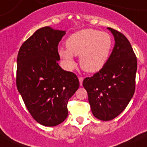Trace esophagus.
Listing matches in <instances>:
<instances>
[{
  "label": "esophagus",
  "instance_id": "34e87169",
  "mask_svg": "<svg viewBox=\"0 0 147 147\" xmlns=\"http://www.w3.org/2000/svg\"><path fill=\"white\" fill-rule=\"evenodd\" d=\"M83 79H84V78H83L82 77H78V80H79V83H80V85H82Z\"/></svg>",
  "mask_w": 147,
  "mask_h": 147
}]
</instances>
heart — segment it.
<instances>
[{
	"label": "heart",
	"mask_w": 147,
	"mask_h": 147,
	"mask_svg": "<svg viewBox=\"0 0 147 147\" xmlns=\"http://www.w3.org/2000/svg\"><path fill=\"white\" fill-rule=\"evenodd\" d=\"M67 49H60L59 53L67 66L76 65L74 56H79V63L84 71L94 73L105 66L111 53L114 40L111 34L93 29H85L69 36Z\"/></svg>",
	"instance_id": "heart-1"
}]
</instances>
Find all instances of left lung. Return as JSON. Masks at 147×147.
<instances>
[{
    "mask_svg": "<svg viewBox=\"0 0 147 147\" xmlns=\"http://www.w3.org/2000/svg\"><path fill=\"white\" fill-rule=\"evenodd\" d=\"M115 44L110 58L100 71L83 81L93 115L100 121L117 117L131 100L135 92L137 57L125 36L107 27Z\"/></svg>",
    "mask_w": 147,
    "mask_h": 147,
    "instance_id": "left-lung-1",
    "label": "left lung"
}]
</instances>
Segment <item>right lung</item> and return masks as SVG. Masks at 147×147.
Masks as SVG:
<instances>
[{"mask_svg": "<svg viewBox=\"0 0 147 147\" xmlns=\"http://www.w3.org/2000/svg\"><path fill=\"white\" fill-rule=\"evenodd\" d=\"M65 34L50 26L39 29L22 44L17 55V90L33 119L47 127L65 120L69 99L79 87L76 74L58 63V45Z\"/></svg>", "mask_w": 147, "mask_h": 147, "instance_id": "1", "label": "right lung"}]
</instances>
